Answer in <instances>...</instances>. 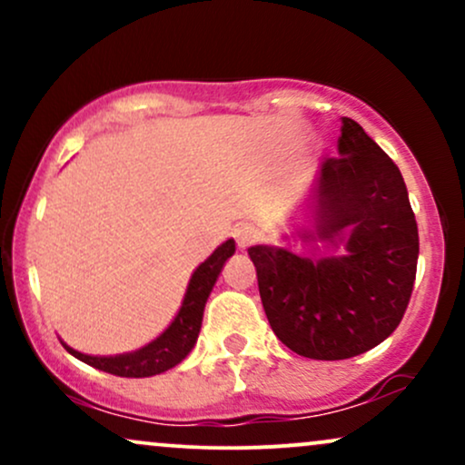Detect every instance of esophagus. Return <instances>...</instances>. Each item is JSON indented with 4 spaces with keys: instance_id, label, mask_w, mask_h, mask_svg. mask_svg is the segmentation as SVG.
<instances>
[{
    "instance_id": "esophagus-1",
    "label": "esophagus",
    "mask_w": 465,
    "mask_h": 465,
    "mask_svg": "<svg viewBox=\"0 0 465 465\" xmlns=\"http://www.w3.org/2000/svg\"><path fill=\"white\" fill-rule=\"evenodd\" d=\"M232 236H233V240H236V244H238V249H247L249 244H253L255 242V232H253V227L251 225H236L232 229Z\"/></svg>"
}]
</instances>
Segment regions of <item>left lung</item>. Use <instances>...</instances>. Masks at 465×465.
Masks as SVG:
<instances>
[{"label":"left lung","instance_id":"obj_1","mask_svg":"<svg viewBox=\"0 0 465 465\" xmlns=\"http://www.w3.org/2000/svg\"><path fill=\"white\" fill-rule=\"evenodd\" d=\"M312 232L303 240L345 244V255L311 258L255 244L249 258L271 328L295 354L343 361L376 348L407 311L418 271V223L391 157L341 117L339 157L319 163Z\"/></svg>","mask_w":465,"mask_h":465}]
</instances>
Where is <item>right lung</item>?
<instances>
[{"label": "right lung", "instance_id": "obj_1", "mask_svg": "<svg viewBox=\"0 0 465 465\" xmlns=\"http://www.w3.org/2000/svg\"><path fill=\"white\" fill-rule=\"evenodd\" d=\"M233 251H236V242L227 240L192 273L183 303H181L174 322L157 339L143 345L142 350L117 356H89L83 354V351L72 350L61 341L63 348L72 356H76L78 361L95 367V370L122 378H148L173 370L194 348L201 332L203 311H205L207 297H210L212 288H214L218 275H221L223 264L232 258Z\"/></svg>", "mask_w": 465, "mask_h": 465}]
</instances>
